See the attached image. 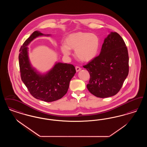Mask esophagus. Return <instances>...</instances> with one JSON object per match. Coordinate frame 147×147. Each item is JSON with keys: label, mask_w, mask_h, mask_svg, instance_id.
I'll list each match as a JSON object with an SVG mask.
<instances>
[{"label": "esophagus", "mask_w": 147, "mask_h": 147, "mask_svg": "<svg viewBox=\"0 0 147 147\" xmlns=\"http://www.w3.org/2000/svg\"><path fill=\"white\" fill-rule=\"evenodd\" d=\"M76 69L77 72H78L79 71H80V70H81V68H80L79 67L76 66Z\"/></svg>", "instance_id": "obj_1"}]
</instances>
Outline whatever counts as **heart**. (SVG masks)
<instances>
[{
    "mask_svg": "<svg viewBox=\"0 0 147 147\" xmlns=\"http://www.w3.org/2000/svg\"><path fill=\"white\" fill-rule=\"evenodd\" d=\"M100 46L97 35L86 32H77L68 35L61 46V50L64 56L71 54L75 50L77 58L82 62H88L95 59L98 54Z\"/></svg>",
    "mask_w": 147,
    "mask_h": 147,
    "instance_id": "obj_1",
    "label": "heart"
}]
</instances>
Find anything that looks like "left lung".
I'll return each instance as SVG.
<instances>
[{
	"label": "left lung",
	"instance_id": "8db88e82",
	"mask_svg": "<svg viewBox=\"0 0 147 147\" xmlns=\"http://www.w3.org/2000/svg\"><path fill=\"white\" fill-rule=\"evenodd\" d=\"M128 50L123 38L116 32L105 38L99 56L84 65L90 78L86 86L94 96L111 97L119 92L129 71Z\"/></svg>",
	"mask_w": 147,
	"mask_h": 147
}]
</instances>
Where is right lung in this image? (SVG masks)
I'll return each mask as SVG.
<instances>
[{"mask_svg":"<svg viewBox=\"0 0 147 147\" xmlns=\"http://www.w3.org/2000/svg\"><path fill=\"white\" fill-rule=\"evenodd\" d=\"M44 35L38 31L34 32L23 43L19 56L21 80L34 98L46 102H52L64 96L69 88L71 78L76 73L73 65L56 63L45 74H41L30 62L28 47L30 43L36 37Z\"/></svg>","mask_w":147,"mask_h":147,"instance_id":"obj_1","label":"right lung"}]
</instances>
